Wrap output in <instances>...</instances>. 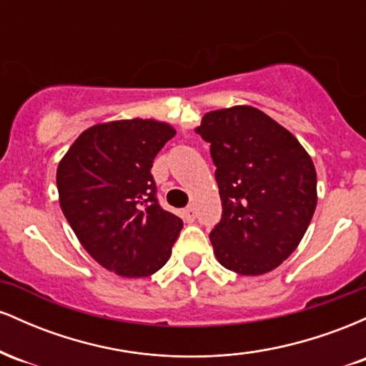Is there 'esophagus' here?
<instances>
[{
  "mask_svg": "<svg viewBox=\"0 0 366 366\" xmlns=\"http://www.w3.org/2000/svg\"><path fill=\"white\" fill-rule=\"evenodd\" d=\"M182 215H184V220H186V222H189V224H191V222H194V218H196V212H194V208H192V207H187V208L184 209V212H182Z\"/></svg>",
  "mask_w": 366,
  "mask_h": 366,
  "instance_id": "34e87169",
  "label": "esophagus"
}]
</instances>
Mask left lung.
<instances>
[{
  "label": "left lung",
  "instance_id": "8db88e82",
  "mask_svg": "<svg viewBox=\"0 0 366 366\" xmlns=\"http://www.w3.org/2000/svg\"><path fill=\"white\" fill-rule=\"evenodd\" d=\"M222 220L209 234L222 267L239 275L275 270L300 246L317 208L313 159L287 129L249 104L204 113Z\"/></svg>",
  "mask_w": 366,
  "mask_h": 366
}]
</instances>
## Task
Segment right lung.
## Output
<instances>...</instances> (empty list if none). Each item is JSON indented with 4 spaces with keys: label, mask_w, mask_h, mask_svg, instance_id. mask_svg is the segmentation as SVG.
<instances>
[{
    "label": "right lung",
    "mask_w": 366,
    "mask_h": 366,
    "mask_svg": "<svg viewBox=\"0 0 366 366\" xmlns=\"http://www.w3.org/2000/svg\"><path fill=\"white\" fill-rule=\"evenodd\" d=\"M175 136L167 122L113 120L86 129L56 169L58 199L84 249L108 272L141 279L172 254L182 220L157 203L151 167Z\"/></svg>",
    "instance_id": "1"
}]
</instances>
